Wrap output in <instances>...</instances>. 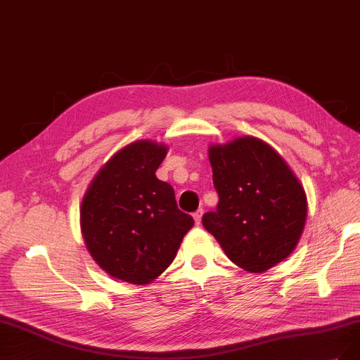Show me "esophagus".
I'll return each mask as SVG.
<instances>
[{"label": "esophagus", "instance_id": "obj_1", "mask_svg": "<svg viewBox=\"0 0 360 360\" xmlns=\"http://www.w3.org/2000/svg\"><path fill=\"white\" fill-rule=\"evenodd\" d=\"M202 217H203V209H198L197 212H194V214H193V218H194L195 225H200V222H202Z\"/></svg>", "mask_w": 360, "mask_h": 360}]
</instances>
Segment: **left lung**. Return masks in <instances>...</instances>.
Instances as JSON below:
<instances>
[{"label": "left lung", "mask_w": 360, "mask_h": 360, "mask_svg": "<svg viewBox=\"0 0 360 360\" xmlns=\"http://www.w3.org/2000/svg\"><path fill=\"white\" fill-rule=\"evenodd\" d=\"M209 162L219 202L202 222L225 255L249 273L286 259L301 238L307 197L281 154L262 139L238 136L210 145Z\"/></svg>", "instance_id": "8db88e82"}]
</instances>
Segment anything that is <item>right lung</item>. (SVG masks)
Segmentation results:
<instances>
[{"label": "right lung", "mask_w": 360, "mask_h": 360, "mask_svg": "<svg viewBox=\"0 0 360 360\" xmlns=\"http://www.w3.org/2000/svg\"><path fill=\"white\" fill-rule=\"evenodd\" d=\"M167 146L135 141L91 179L79 209L87 250L118 281L148 285L175 259L194 219L178 209L175 191L155 176Z\"/></svg>", "instance_id": "right-lung-1"}]
</instances>
